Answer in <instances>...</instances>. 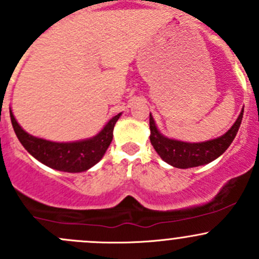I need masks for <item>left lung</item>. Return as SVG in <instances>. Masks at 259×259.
Here are the masks:
<instances>
[{
	"instance_id": "obj_1",
	"label": "left lung",
	"mask_w": 259,
	"mask_h": 259,
	"mask_svg": "<svg viewBox=\"0 0 259 259\" xmlns=\"http://www.w3.org/2000/svg\"><path fill=\"white\" fill-rule=\"evenodd\" d=\"M149 116H150V119H149L150 143L154 146L156 153L159 154V156L164 161L176 166V168L188 169L205 165V164L219 158L228 149V146L232 144V142L236 138L239 126H241L243 109L238 119L236 120V122L232 125V127L226 134L215 138V139L202 143H185L180 142V140L169 139V138L160 134L151 114Z\"/></svg>"
}]
</instances>
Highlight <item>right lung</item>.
Returning a JSON list of instances; mask_svg holds the SVG:
<instances>
[{
  "mask_svg": "<svg viewBox=\"0 0 259 259\" xmlns=\"http://www.w3.org/2000/svg\"><path fill=\"white\" fill-rule=\"evenodd\" d=\"M120 115L121 113L115 115L99 134L90 139L72 143H56L32 137L26 133L18 125L14 114L10 110L12 126L23 148L45 165L67 173L85 171L101 160L113 140L115 122Z\"/></svg>",
  "mask_w": 259,
  "mask_h": 259,
  "instance_id": "1",
  "label": "right lung"
}]
</instances>
